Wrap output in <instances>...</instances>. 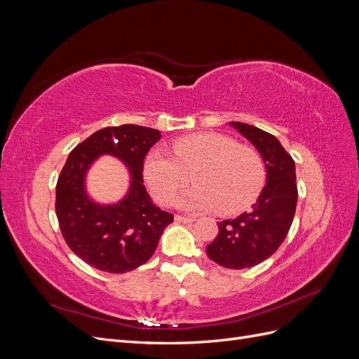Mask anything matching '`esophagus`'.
Segmentation results:
<instances>
[{
	"label": "esophagus",
	"mask_w": 359,
	"mask_h": 359,
	"mask_svg": "<svg viewBox=\"0 0 359 359\" xmlns=\"http://www.w3.org/2000/svg\"><path fill=\"white\" fill-rule=\"evenodd\" d=\"M175 220L180 223H191L193 222L191 217H184V215H175Z\"/></svg>",
	"instance_id": "34e87169"
}]
</instances>
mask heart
<instances>
[{
	"mask_svg": "<svg viewBox=\"0 0 359 359\" xmlns=\"http://www.w3.org/2000/svg\"><path fill=\"white\" fill-rule=\"evenodd\" d=\"M173 157L151 149L144 160V178L160 203H169L189 182L196 187L175 199L178 208L232 215L248 208L265 184V165L257 151L212 132L194 133L172 144Z\"/></svg>",
	"mask_w": 359,
	"mask_h": 359,
	"instance_id": "1",
	"label": "heart"
}]
</instances>
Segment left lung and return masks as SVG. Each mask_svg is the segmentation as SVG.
I'll list each match as a JSON object with an SVG mask.
<instances>
[{
	"label": "left lung",
	"mask_w": 359,
	"mask_h": 359,
	"mask_svg": "<svg viewBox=\"0 0 359 359\" xmlns=\"http://www.w3.org/2000/svg\"><path fill=\"white\" fill-rule=\"evenodd\" d=\"M229 124L262 157L266 184L252 210L219 223V233L206 245V255L224 268L244 269L264 262L285 241L297 210V173L295 161L276 136L250 124Z\"/></svg>",
	"instance_id": "1"
}]
</instances>
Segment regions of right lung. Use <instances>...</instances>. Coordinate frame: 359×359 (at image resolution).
<instances>
[{
	"label": "right lung",
	"instance_id": "obj_1",
	"mask_svg": "<svg viewBox=\"0 0 359 359\" xmlns=\"http://www.w3.org/2000/svg\"><path fill=\"white\" fill-rule=\"evenodd\" d=\"M160 137L158 130L142 126L106 127L69 154L57 182L55 211L67 245L93 268L123 274L144 265L173 222L144 186V160ZM103 155L116 156L130 177L125 198L114 204L97 203L86 190L88 170Z\"/></svg>",
	"mask_w": 359,
	"mask_h": 359
}]
</instances>
